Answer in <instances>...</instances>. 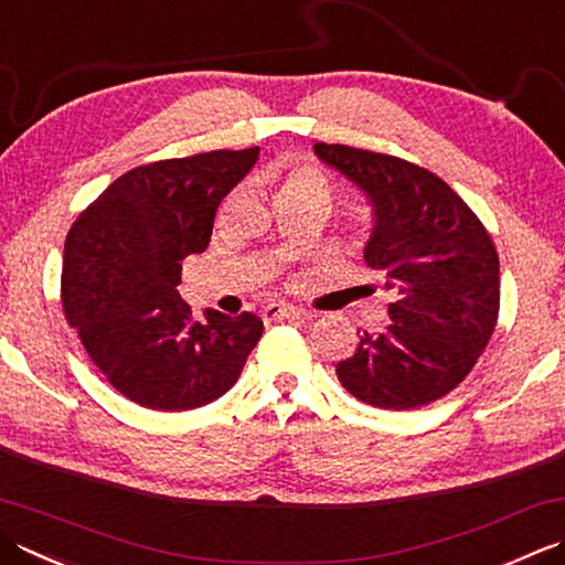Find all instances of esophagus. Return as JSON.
<instances>
[{
  "label": "esophagus",
  "mask_w": 565,
  "mask_h": 565,
  "mask_svg": "<svg viewBox=\"0 0 565 565\" xmlns=\"http://www.w3.org/2000/svg\"><path fill=\"white\" fill-rule=\"evenodd\" d=\"M262 318L267 320V323H271V320H294V318L303 320V318H311V313L303 311V308L289 306V303H269V306H264Z\"/></svg>",
  "instance_id": "34e87169"
}]
</instances>
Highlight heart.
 Returning <instances> with one entry per match:
<instances>
[{
	"label": "heart",
	"instance_id": "heart-1",
	"mask_svg": "<svg viewBox=\"0 0 565 565\" xmlns=\"http://www.w3.org/2000/svg\"><path fill=\"white\" fill-rule=\"evenodd\" d=\"M281 198L284 195H328L330 198V183L323 173L313 166H294V169L284 175L281 183Z\"/></svg>",
	"mask_w": 565,
	"mask_h": 565
}]
</instances>
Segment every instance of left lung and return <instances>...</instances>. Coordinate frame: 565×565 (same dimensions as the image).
<instances>
[{"mask_svg":"<svg viewBox=\"0 0 565 565\" xmlns=\"http://www.w3.org/2000/svg\"><path fill=\"white\" fill-rule=\"evenodd\" d=\"M313 153L358 188L370 210L364 264L394 291L382 333H358L338 362L355 399L408 412L468 377L500 311V257L488 230L446 181L384 153L313 143Z\"/></svg>","mask_w":565,"mask_h":565,"instance_id":"left-lung-1","label":"left lung"}]
</instances>
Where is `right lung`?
<instances>
[{"instance_id":"right-lung-1","label":"right lung","mask_w":565,"mask_h":565,"mask_svg":"<svg viewBox=\"0 0 565 565\" xmlns=\"http://www.w3.org/2000/svg\"><path fill=\"white\" fill-rule=\"evenodd\" d=\"M259 147L139 166L75 220L63 252V308L119 394L153 412H188L237 382L262 338L259 316L205 308L175 286L181 259L205 252L217 205Z\"/></svg>"}]
</instances>
